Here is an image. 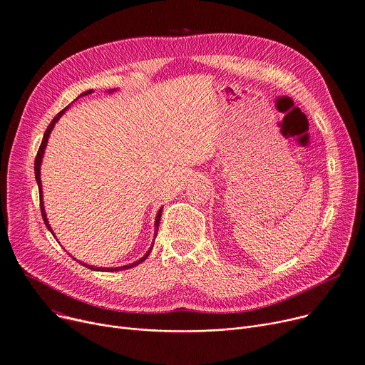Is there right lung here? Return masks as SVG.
<instances>
[{"label":"right lung","instance_id":"add662e5","mask_svg":"<svg viewBox=\"0 0 365 365\" xmlns=\"http://www.w3.org/2000/svg\"><path fill=\"white\" fill-rule=\"evenodd\" d=\"M117 88H110V90H107V93H114ZM93 93V90H87V91H84V93H81L80 94V97L81 96H87V94H91ZM68 107H70V104L67 106V107H64L53 120H51V123L48 125V128H47V130H46V133H44V138H43V142H41V145H40V149H38V153H37V156H36V162H34V173H36V180H37V185H38V192H40V207H41V216H43V219H44V223H46V226L48 227V230L53 233V236L56 237V235H54V232H53V229H51V226H50V223H48V219H47V215H46V209H44V202H43V185H41V176H40V170H41V162H43V156H44V152H46V148H47V143H48V138H50V135H51V132H53V129H54V126H56V123L57 121L60 120V117L68 110ZM162 209H163V206L158 210V215H156V217H155V237H156V235H158V230H159V223H160V216H162ZM153 244H155V239H153ZM153 244H152V247L149 248V251L140 258V259H138L136 262H133V264H129V265H123V267H115V268H100V267H93V265H88V264H84V262H81V261H77L78 264H81V265H84L86 268H88V269H91V271H101V272H115V271H125V269H129V268H133V267H136V265H139L140 262H143L148 257H149V254H150V251H152V248H153ZM76 259V258H74Z\"/></svg>","mask_w":365,"mask_h":365}]
</instances>
